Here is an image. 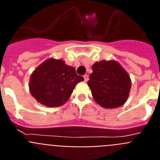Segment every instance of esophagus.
Wrapping results in <instances>:
<instances>
[{
  "label": "esophagus",
  "instance_id": "esophagus-1",
  "mask_svg": "<svg viewBox=\"0 0 160 160\" xmlns=\"http://www.w3.org/2000/svg\"><path fill=\"white\" fill-rule=\"evenodd\" d=\"M83 77H84L85 82L88 81V80H89V77H88V75H87V74H85V75L83 76Z\"/></svg>",
  "mask_w": 160,
  "mask_h": 160
}]
</instances>
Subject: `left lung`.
I'll return each mask as SVG.
<instances>
[{"label":"left lung","mask_w":160,"mask_h":160,"mask_svg":"<svg viewBox=\"0 0 160 160\" xmlns=\"http://www.w3.org/2000/svg\"><path fill=\"white\" fill-rule=\"evenodd\" d=\"M87 82L93 98L103 108H117L127 102L131 87L129 74L115 60H102L92 66Z\"/></svg>","instance_id":"left-lung-1"}]
</instances>
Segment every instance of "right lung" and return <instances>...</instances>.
<instances>
[{"label":"right lung","instance_id":"1","mask_svg":"<svg viewBox=\"0 0 160 160\" xmlns=\"http://www.w3.org/2000/svg\"><path fill=\"white\" fill-rule=\"evenodd\" d=\"M84 81L73 66L62 59L48 58L33 70L29 78L30 94L39 103L58 107L69 100L76 85Z\"/></svg>","mask_w":160,"mask_h":160}]
</instances>
